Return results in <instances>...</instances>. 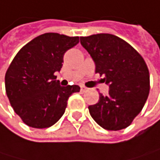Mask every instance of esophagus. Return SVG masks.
<instances>
[{"label": "esophagus", "mask_w": 160, "mask_h": 160, "mask_svg": "<svg viewBox=\"0 0 160 160\" xmlns=\"http://www.w3.org/2000/svg\"><path fill=\"white\" fill-rule=\"evenodd\" d=\"M81 90H82V92H86V91H88V88L85 86H81Z\"/></svg>", "instance_id": "34e87169"}]
</instances>
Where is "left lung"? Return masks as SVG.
Listing matches in <instances>:
<instances>
[{"mask_svg":"<svg viewBox=\"0 0 160 160\" xmlns=\"http://www.w3.org/2000/svg\"><path fill=\"white\" fill-rule=\"evenodd\" d=\"M82 45L104 76L109 94L88 107L94 120L103 129L118 131L128 127L140 113L150 91V75L141 55L128 42L112 34L81 37Z\"/></svg>","mask_w":160,"mask_h":160,"instance_id":"obj_1","label":"left lung"}]
</instances>
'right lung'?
<instances>
[{
  "instance_id": "right-lung-1",
  "label": "right lung",
  "mask_w": 160,
  "mask_h": 160,
  "mask_svg": "<svg viewBox=\"0 0 160 160\" xmlns=\"http://www.w3.org/2000/svg\"><path fill=\"white\" fill-rule=\"evenodd\" d=\"M78 37L45 33L26 43L5 73V92L15 113L30 127L48 128L65 112L67 100L78 85L61 86L56 72L64 53L78 44Z\"/></svg>"
}]
</instances>
